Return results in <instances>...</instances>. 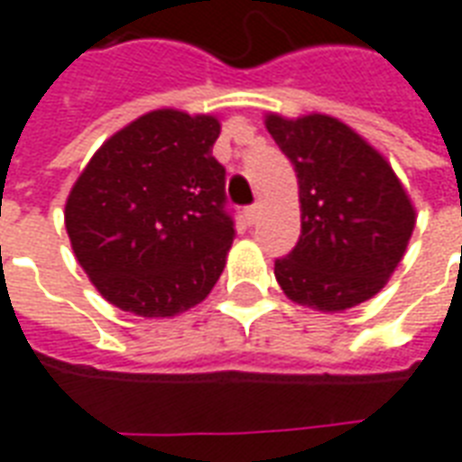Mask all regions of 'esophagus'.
Masks as SVG:
<instances>
[{"label":"esophagus","instance_id":"34e87169","mask_svg":"<svg viewBox=\"0 0 462 462\" xmlns=\"http://www.w3.org/2000/svg\"><path fill=\"white\" fill-rule=\"evenodd\" d=\"M245 217H247V222H250V225H254V222H257V217H260V208H257V205H250V208L245 210Z\"/></svg>","mask_w":462,"mask_h":462}]
</instances>
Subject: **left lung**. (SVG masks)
Listing matches in <instances>:
<instances>
[{"mask_svg": "<svg viewBox=\"0 0 462 462\" xmlns=\"http://www.w3.org/2000/svg\"><path fill=\"white\" fill-rule=\"evenodd\" d=\"M264 125L300 182L301 235L274 262L280 287L317 311L371 300L403 260L416 227V210L393 168L331 116L267 114Z\"/></svg>", "mask_w": 462, "mask_h": 462, "instance_id": "left-lung-1", "label": "left lung"}]
</instances>
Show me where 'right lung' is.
<instances>
[{
  "label": "right lung",
  "mask_w": 462,
  "mask_h": 462,
  "mask_svg": "<svg viewBox=\"0 0 462 462\" xmlns=\"http://www.w3.org/2000/svg\"><path fill=\"white\" fill-rule=\"evenodd\" d=\"M215 116L158 108L94 152L66 200L79 264L118 310L158 319L200 304L225 270L235 222Z\"/></svg>",
  "instance_id": "obj_1"
}]
</instances>
